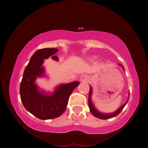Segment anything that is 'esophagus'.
<instances>
[{
  "label": "esophagus",
  "instance_id": "esophagus-1",
  "mask_svg": "<svg viewBox=\"0 0 148 148\" xmlns=\"http://www.w3.org/2000/svg\"><path fill=\"white\" fill-rule=\"evenodd\" d=\"M88 79H89V77L86 74H83L80 77V81L81 82H88Z\"/></svg>",
  "mask_w": 148,
  "mask_h": 148
}]
</instances>
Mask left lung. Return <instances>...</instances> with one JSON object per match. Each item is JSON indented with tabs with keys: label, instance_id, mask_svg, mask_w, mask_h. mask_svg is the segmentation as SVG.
<instances>
[{
	"label": "left lung",
	"instance_id": "1",
	"mask_svg": "<svg viewBox=\"0 0 148 148\" xmlns=\"http://www.w3.org/2000/svg\"><path fill=\"white\" fill-rule=\"evenodd\" d=\"M121 65V66L123 68V69L124 70V66H123V65ZM92 87H90L89 95H88V107H89L90 112H92V115H93L94 116H95L96 118H97V119H111V118H113V117H115L116 115H118L119 113L121 112V110L124 109V107L126 106V104H127V101H127V102H126L124 104L122 105L121 107H119V109H118V110H117L115 112H114L107 113V114H106V113H101V112H100L98 110H96L95 107V106H94L93 103H92ZM129 96H130V95H129Z\"/></svg>",
	"mask_w": 148,
	"mask_h": 148
}]
</instances>
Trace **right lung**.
<instances>
[{"instance_id":"add662e5","label":"right lung","mask_w":148,"mask_h":148,"mask_svg":"<svg viewBox=\"0 0 148 148\" xmlns=\"http://www.w3.org/2000/svg\"><path fill=\"white\" fill-rule=\"evenodd\" d=\"M57 51L58 49L56 48H43L36 51L24 69L21 82V100L24 108L42 120L60 116L66 110L69 96L79 84L77 81L62 84L53 94H47L38 89L35 81L36 77L44 76V60L52 56V59L58 60V57L54 56Z\"/></svg>"}]
</instances>
